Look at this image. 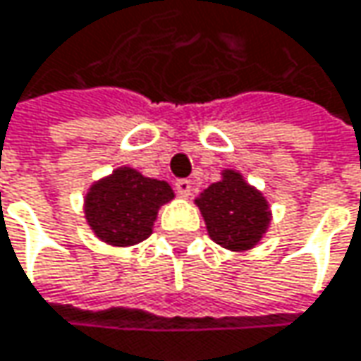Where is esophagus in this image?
Masks as SVG:
<instances>
[{
    "instance_id": "1",
    "label": "esophagus",
    "mask_w": 361,
    "mask_h": 361,
    "mask_svg": "<svg viewBox=\"0 0 361 361\" xmlns=\"http://www.w3.org/2000/svg\"><path fill=\"white\" fill-rule=\"evenodd\" d=\"M176 190H178V194H180V196L188 198V196H190V192H192V181L178 180L176 181Z\"/></svg>"
}]
</instances>
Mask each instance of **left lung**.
<instances>
[{
  "label": "left lung",
  "mask_w": 361,
  "mask_h": 361,
  "mask_svg": "<svg viewBox=\"0 0 361 361\" xmlns=\"http://www.w3.org/2000/svg\"><path fill=\"white\" fill-rule=\"evenodd\" d=\"M196 204L207 221L209 235L229 250L256 246L271 221L264 196L229 169L223 173V180L200 194Z\"/></svg>",
  "instance_id": "obj_1"
}]
</instances>
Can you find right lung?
<instances>
[{
    "label": "right lung",
    "instance_id": "1",
    "mask_svg": "<svg viewBox=\"0 0 361 361\" xmlns=\"http://www.w3.org/2000/svg\"><path fill=\"white\" fill-rule=\"evenodd\" d=\"M171 198L173 190L167 181L121 167L90 188L84 211L97 238L111 246H134L152 233L159 207Z\"/></svg>",
    "mask_w": 361,
    "mask_h": 361
}]
</instances>
